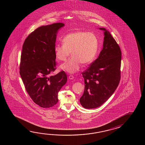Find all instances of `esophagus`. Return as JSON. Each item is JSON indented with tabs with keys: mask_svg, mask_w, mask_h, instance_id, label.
I'll return each instance as SVG.
<instances>
[{
	"mask_svg": "<svg viewBox=\"0 0 145 145\" xmlns=\"http://www.w3.org/2000/svg\"><path fill=\"white\" fill-rule=\"evenodd\" d=\"M68 78H69V79L70 80H73L74 79V76H72V75H70V76H69Z\"/></svg>",
	"mask_w": 145,
	"mask_h": 145,
	"instance_id": "obj_1",
	"label": "esophagus"
}]
</instances>
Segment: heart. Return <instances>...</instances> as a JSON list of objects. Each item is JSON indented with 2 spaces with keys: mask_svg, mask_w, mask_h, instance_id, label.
Returning <instances> with one entry per match:
<instances>
[{
  "mask_svg": "<svg viewBox=\"0 0 145 145\" xmlns=\"http://www.w3.org/2000/svg\"><path fill=\"white\" fill-rule=\"evenodd\" d=\"M62 45H56L54 53L56 59L65 61L71 55L72 56L61 65V68L69 73L79 70L81 64L88 65L96 56L99 42L94 34L86 31H77L67 34L62 39Z\"/></svg>",
  "mask_w": 145,
  "mask_h": 145,
  "instance_id": "heart-1",
  "label": "heart"
}]
</instances>
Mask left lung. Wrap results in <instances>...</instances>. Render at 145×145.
<instances>
[{
	"label": "left lung",
	"mask_w": 145,
	"mask_h": 145,
	"mask_svg": "<svg viewBox=\"0 0 145 145\" xmlns=\"http://www.w3.org/2000/svg\"><path fill=\"white\" fill-rule=\"evenodd\" d=\"M103 48L98 58L82 72L84 91L80 99L82 107L93 109L101 106L111 96L120 80L121 51L120 46L105 28Z\"/></svg>",
	"instance_id": "left-lung-1"
}]
</instances>
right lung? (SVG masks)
I'll return each instance as SVG.
<instances>
[{
  "label": "right lung",
  "instance_id": "1",
  "mask_svg": "<svg viewBox=\"0 0 145 145\" xmlns=\"http://www.w3.org/2000/svg\"><path fill=\"white\" fill-rule=\"evenodd\" d=\"M64 25L56 23L37 28L23 45L20 74L28 95L43 108L51 107L58 102V93L67 80L64 71L51 75L56 69V35Z\"/></svg>",
  "mask_w": 145,
  "mask_h": 145
}]
</instances>
